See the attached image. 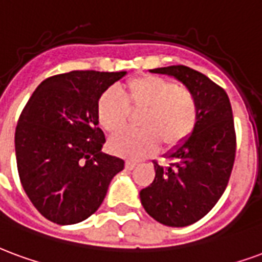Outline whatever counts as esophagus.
<instances>
[{
  "label": "esophagus",
  "instance_id": "obj_1",
  "mask_svg": "<svg viewBox=\"0 0 262 262\" xmlns=\"http://www.w3.org/2000/svg\"><path fill=\"white\" fill-rule=\"evenodd\" d=\"M135 166H137V163H135L134 160H127V162H125V169H127V170H133Z\"/></svg>",
  "mask_w": 262,
  "mask_h": 262
}]
</instances>
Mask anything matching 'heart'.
Here are the masks:
<instances>
[{
    "label": "heart",
    "mask_w": 262,
    "mask_h": 262,
    "mask_svg": "<svg viewBox=\"0 0 262 262\" xmlns=\"http://www.w3.org/2000/svg\"><path fill=\"white\" fill-rule=\"evenodd\" d=\"M124 92L125 99L108 89L97 100V121L113 135L125 128L128 110L143 112L139 119L141 132L118 134L108 141L113 154L144 159L160 144L167 149L177 148L194 133L200 112L191 91L160 76L145 75L129 81Z\"/></svg>",
    "instance_id": "1"
}]
</instances>
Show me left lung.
I'll return each mask as SVG.
<instances>
[{
	"label": "left lung",
	"mask_w": 262,
	"mask_h": 262,
	"mask_svg": "<svg viewBox=\"0 0 262 262\" xmlns=\"http://www.w3.org/2000/svg\"><path fill=\"white\" fill-rule=\"evenodd\" d=\"M152 72L176 78L198 103L191 137L166 154L169 166L154 162L155 180L139 192L142 207L155 221L184 228L205 216L228 186L236 156L232 106L222 88L192 68L171 66Z\"/></svg>",
	"instance_id": "1"
}]
</instances>
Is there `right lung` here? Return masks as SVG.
<instances>
[{"mask_svg":"<svg viewBox=\"0 0 262 262\" xmlns=\"http://www.w3.org/2000/svg\"><path fill=\"white\" fill-rule=\"evenodd\" d=\"M127 72L71 71L40 83L19 117L15 154L34 208L57 225L82 222L99 209L124 160L103 154L97 100Z\"/></svg>","mask_w":262,"mask_h":262,"instance_id":"right-lung-1","label":"right lung"}]
</instances>
